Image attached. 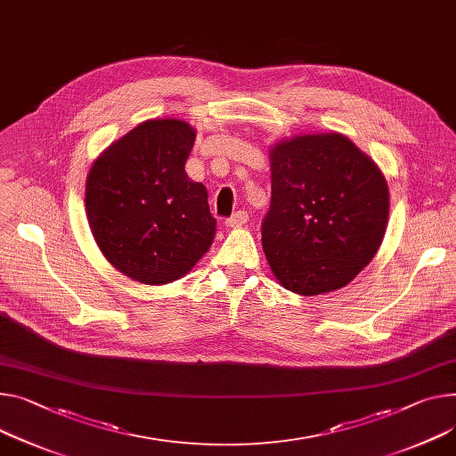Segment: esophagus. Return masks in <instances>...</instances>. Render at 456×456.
Here are the masks:
<instances>
[{
    "mask_svg": "<svg viewBox=\"0 0 456 456\" xmlns=\"http://www.w3.org/2000/svg\"><path fill=\"white\" fill-rule=\"evenodd\" d=\"M248 223V214L247 212H235L232 217H228L226 219V226H230V228H239V226H244Z\"/></svg>",
    "mask_w": 456,
    "mask_h": 456,
    "instance_id": "1",
    "label": "esophagus"
}]
</instances>
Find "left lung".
Here are the masks:
<instances>
[{"mask_svg": "<svg viewBox=\"0 0 456 456\" xmlns=\"http://www.w3.org/2000/svg\"><path fill=\"white\" fill-rule=\"evenodd\" d=\"M270 160L261 240L277 281L303 296L345 287L370 263L387 228L381 171L339 133L283 140Z\"/></svg>", "mask_w": 456, "mask_h": 456, "instance_id": "1", "label": "left lung"}]
</instances>
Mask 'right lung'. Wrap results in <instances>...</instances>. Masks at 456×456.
Segmentation results:
<instances>
[{
  "label": "right lung",
  "mask_w": 456,
  "mask_h": 456,
  "mask_svg": "<svg viewBox=\"0 0 456 456\" xmlns=\"http://www.w3.org/2000/svg\"><path fill=\"white\" fill-rule=\"evenodd\" d=\"M195 131L183 120H146L93 164L86 209L102 254L146 285L186 275L214 242L204 184L188 177Z\"/></svg>",
  "instance_id": "1"
}]
</instances>
